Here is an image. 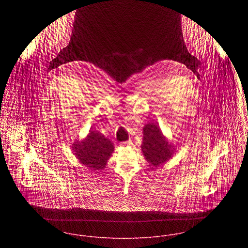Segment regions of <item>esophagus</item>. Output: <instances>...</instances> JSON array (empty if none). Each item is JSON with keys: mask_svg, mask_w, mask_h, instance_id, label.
<instances>
[{"mask_svg": "<svg viewBox=\"0 0 248 248\" xmlns=\"http://www.w3.org/2000/svg\"><path fill=\"white\" fill-rule=\"evenodd\" d=\"M123 144H126V145H133V141H132V140H127L126 142H123Z\"/></svg>", "mask_w": 248, "mask_h": 248, "instance_id": "1", "label": "esophagus"}]
</instances>
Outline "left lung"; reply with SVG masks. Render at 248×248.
Masks as SVG:
<instances>
[{
	"label": "left lung",
	"mask_w": 248,
	"mask_h": 248,
	"mask_svg": "<svg viewBox=\"0 0 248 248\" xmlns=\"http://www.w3.org/2000/svg\"><path fill=\"white\" fill-rule=\"evenodd\" d=\"M142 153L151 166L157 167L174 154V148L165 140L160 129L154 123L147 124L143 129Z\"/></svg>",
	"instance_id": "8db88e82"
}]
</instances>
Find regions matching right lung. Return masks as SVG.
Segmentation results:
<instances>
[{
  "label": "right lung",
  "mask_w": 248,
  "mask_h": 248,
  "mask_svg": "<svg viewBox=\"0 0 248 248\" xmlns=\"http://www.w3.org/2000/svg\"><path fill=\"white\" fill-rule=\"evenodd\" d=\"M80 162L93 171L104 169L113 152V145L100 133L91 131L83 141L75 142L72 147Z\"/></svg>",
  "instance_id": "add662e5"
}]
</instances>
